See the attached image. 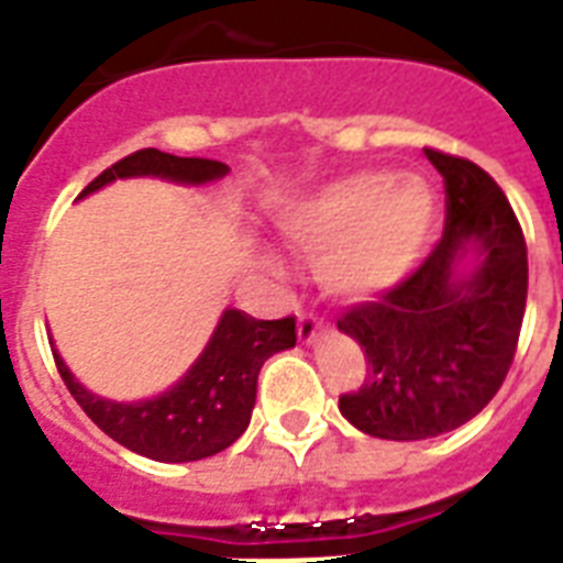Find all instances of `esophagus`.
<instances>
[{"instance_id":"1","label":"esophagus","mask_w":563,"mask_h":563,"mask_svg":"<svg viewBox=\"0 0 563 563\" xmlns=\"http://www.w3.org/2000/svg\"><path fill=\"white\" fill-rule=\"evenodd\" d=\"M324 330V321H318L316 316H309V312H300L298 316V339L303 344H312L318 339V333Z\"/></svg>"}]
</instances>
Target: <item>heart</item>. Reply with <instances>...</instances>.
<instances>
[{"instance_id":"heart-1","label":"heart","mask_w":563,"mask_h":563,"mask_svg":"<svg viewBox=\"0 0 563 563\" xmlns=\"http://www.w3.org/2000/svg\"><path fill=\"white\" fill-rule=\"evenodd\" d=\"M438 198L420 175L360 169L300 195L280 216L291 247L316 260L318 283L342 300L397 289L427 254ZM274 268L272 260H265Z\"/></svg>"}]
</instances>
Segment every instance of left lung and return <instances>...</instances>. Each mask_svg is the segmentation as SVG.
Here are the masks:
<instances>
[{
  "mask_svg": "<svg viewBox=\"0 0 563 563\" xmlns=\"http://www.w3.org/2000/svg\"><path fill=\"white\" fill-rule=\"evenodd\" d=\"M446 187V228L397 289L344 312L368 376L339 409L365 435L423 441L476 418L499 391L523 324L520 221L488 172L427 148Z\"/></svg>",
  "mask_w": 563,
  "mask_h": 563,
  "instance_id": "1",
  "label": "left lung"
}]
</instances>
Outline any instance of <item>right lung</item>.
<instances>
[{
    "mask_svg": "<svg viewBox=\"0 0 563 563\" xmlns=\"http://www.w3.org/2000/svg\"><path fill=\"white\" fill-rule=\"evenodd\" d=\"M228 172L219 161L175 157L157 148H143L101 172L78 198L99 192L113 180L161 178L184 187H203L221 180ZM295 342V318L256 321L242 309H224L192 368L163 394L136 402H119L92 394L66 368L60 353H52L75 402L104 435L128 446L131 453L178 464L221 453L245 432L256 402L260 368L268 356L289 351Z\"/></svg>",
    "mask_w": 563,
    "mask_h": 563,
    "instance_id": "1",
    "label": "right lung"
}]
</instances>
